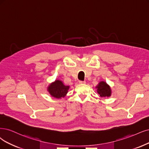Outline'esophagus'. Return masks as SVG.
I'll use <instances>...</instances> for the list:
<instances>
[{
    "label": "esophagus",
    "instance_id": "1",
    "mask_svg": "<svg viewBox=\"0 0 149 149\" xmlns=\"http://www.w3.org/2000/svg\"><path fill=\"white\" fill-rule=\"evenodd\" d=\"M79 84H86L85 81H79Z\"/></svg>",
    "mask_w": 149,
    "mask_h": 149
}]
</instances>
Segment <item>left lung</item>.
Instances as JSON below:
<instances>
[{
	"instance_id": "1",
	"label": "left lung",
	"mask_w": 149,
	"mask_h": 149,
	"mask_svg": "<svg viewBox=\"0 0 149 149\" xmlns=\"http://www.w3.org/2000/svg\"><path fill=\"white\" fill-rule=\"evenodd\" d=\"M97 93L101 97H109L112 95V90L106 81H100L96 86Z\"/></svg>"
}]
</instances>
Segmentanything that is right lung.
<instances>
[{
  "label": "right lung",
  "instance_id": "obj_1",
  "mask_svg": "<svg viewBox=\"0 0 149 149\" xmlns=\"http://www.w3.org/2000/svg\"><path fill=\"white\" fill-rule=\"evenodd\" d=\"M69 88V86L65 85L63 81L57 79L49 84L47 90L52 97L56 99H61L67 95Z\"/></svg>",
  "mask_w": 149,
  "mask_h": 149
}]
</instances>
